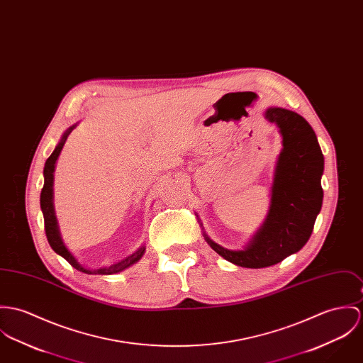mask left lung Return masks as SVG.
Masks as SVG:
<instances>
[{
	"label": "left lung",
	"mask_w": 363,
	"mask_h": 363,
	"mask_svg": "<svg viewBox=\"0 0 363 363\" xmlns=\"http://www.w3.org/2000/svg\"><path fill=\"white\" fill-rule=\"evenodd\" d=\"M264 119L277 126L283 148L276 160L262 226L242 250H229L206 234L197 215L211 248L231 264L250 269L279 264L298 252L309 240L323 202L325 158L311 125L297 112L279 106L267 108Z\"/></svg>",
	"instance_id": "8db88e82"
}]
</instances>
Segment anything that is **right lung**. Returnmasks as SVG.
<instances>
[{"instance_id":"right-lung-1","label":"right lung","mask_w":363,"mask_h":363,"mask_svg":"<svg viewBox=\"0 0 363 363\" xmlns=\"http://www.w3.org/2000/svg\"><path fill=\"white\" fill-rule=\"evenodd\" d=\"M77 126L73 125L70 126L65 133L62 134L60 143L57 144L55 150L52 151V154L50 155V158L45 161L44 165V187L41 190V196H40V206H41V212L44 216V228H45V234H47V240L51 245V248L61 255L62 258H65L69 264H72L74 269L87 273V274H115L119 273L125 269H128L129 266L138 262L141 259V257L145 252V245L143 244L135 252H133L132 255L126 257L125 259H121L119 262L109 264V266H101V267H96V269H90L86 267L84 264H80L76 257L69 251V248L66 247L62 235H61V230L58 226V220L55 216V208H54V172H55V165H57V160L65 145L66 138L67 135L72 133V130Z\"/></svg>"}]
</instances>
